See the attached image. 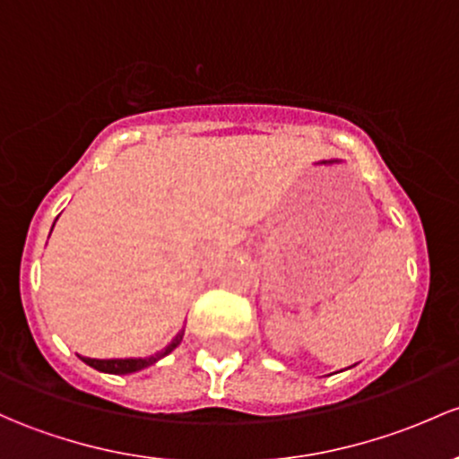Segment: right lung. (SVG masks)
<instances>
[{"label":"right lung","mask_w":459,"mask_h":459,"mask_svg":"<svg viewBox=\"0 0 459 459\" xmlns=\"http://www.w3.org/2000/svg\"><path fill=\"white\" fill-rule=\"evenodd\" d=\"M182 336H185V330L178 332L176 339H173L171 343L165 347V350L158 351V354H153V356H144V359H88V356H79V359L83 360L85 365H90V368L105 371V374H134V371H141L144 368H149V365L158 363V360L165 359L167 354H171V351L180 345Z\"/></svg>","instance_id":"right-lung-1"}]
</instances>
